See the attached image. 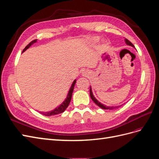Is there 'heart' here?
I'll return each instance as SVG.
<instances>
[{"label":"heart","instance_id":"b5f03b06","mask_svg":"<svg viewBox=\"0 0 159 159\" xmlns=\"http://www.w3.org/2000/svg\"><path fill=\"white\" fill-rule=\"evenodd\" d=\"M99 40V37H94V38H93L92 39L90 40V43H91V44H95L96 43L98 42Z\"/></svg>","mask_w":159,"mask_h":159}]
</instances>
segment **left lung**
<instances>
[{
	"mask_svg": "<svg viewBox=\"0 0 159 159\" xmlns=\"http://www.w3.org/2000/svg\"><path fill=\"white\" fill-rule=\"evenodd\" d=\"M125 43H126V44H127V45L131 46L134 48V46H133V44H132V43H131V42H130V41H129L127 39H126V38H125ZM89 93H90V97H91V99L93 100V102L96 105H98V106H99V107H101V108L103 109H109V110H111V109H115V108H117V107H109V106H107V105H104L103 104H102V103L99 102V101H98V99L94 97V95H93V92H92V90H91V86H90V89H89Z\"/></svg>",
	"mask_w": 159,
	"mask_h": 159,
	"instance_id": "left-lung-1",
	"label": "left lung"
}]
</instances>
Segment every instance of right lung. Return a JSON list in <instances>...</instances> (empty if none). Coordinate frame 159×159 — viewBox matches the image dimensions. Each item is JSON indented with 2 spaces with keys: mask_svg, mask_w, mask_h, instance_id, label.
<instances>
[{
  "mask_svg": "<svg viewBox=\"0 0 159 159\" xmlns=\"http://www.w3.org/2000/svg\"><path fill=\"white\" fill-rule=\"evenodd\" d=\"M37 42V40H32V42H30L29 44H28L26 47L23 50L22 52H25L27 49L29 48L32 45L34 44V43ZM76 83V80H75L73 83H72L71 84V88H70V90L68 91V95H67V97L66 98V99L63 102L61 103V105H60V106H58L57 107L55 108L54 110L52 111H48V112H43V111H39L40 113H42V115H46V116H52V115H57V114H60V113H63L64 111L66 109V108L68 107V105L71 102V97H72V93H73V91H74V86H75V84Z\"/></svg>",
  "mask_w": 159,
  "mask_h": 159,
  "instance_id": "add662e5",
  "label": "right lung"
}]
</instances>
